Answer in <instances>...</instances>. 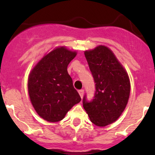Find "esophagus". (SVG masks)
Segmentation results:
<instances>
[{
  "mask_svg": "<svg viewBox=\"0 0 155 155\" xmlns=\"http://www.w3.org/2000/svg\"><path fill=\"white\" fill-rule=\"evenodd\" d=\"M79 95H80L81 98L83 97V94H84V90H83V89H81V90H79Z\"/></svg>",
  "mask_w": 155,
  "mask_h": 155,
  "instance_id": "obj_1",
  "label": "esophagus"
}]
</instances>
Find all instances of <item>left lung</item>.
<instances>
[{
    "label": "left lung",
    "mask_w": 155,
    "mask_h": 155,
    "mask_svg": "<svg viewBox=\"0 0 155 155\" xmlns=\"http://www.w3.org/2000/svg\"><path fill=\"white\" fill-rule=\"evenodd\" d=\"M95 83L94 96L82 104L91 121L105 127L116 121L125 109L130 91L129 77L122 65L109 48L99 46L85 51Z\"/></svg>",
    "instance_id": "1"
}]
</instances>
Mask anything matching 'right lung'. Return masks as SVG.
<instances>
[{"instance_id": "1", "label": "right lung", "mask_w": 155, "mask_h": 155, "mask_svg": "<svg viewBox=\"0 0 155 155\" xmlns=\"http://www.w3.org/2000/svg\"><path fill=\"white\" fill-rule=\"evenodd\" d=\"M76 55V51L57 48L44 56L30 73L28 88L31 104L46 121H61L81 101L68 72V64Z\"/></svg>"}]
</instances>
